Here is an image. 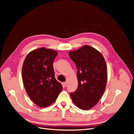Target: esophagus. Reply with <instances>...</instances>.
Wrapping results in <instances>:
<instances>
[{
    "label": "esophagus",
    "instance_id": "esophagus-1",
    "mask_svg": "<svg viewBox=\"0 0 134 134\" xmlns=\"http://www.w3.org/2000/svg\"><path fill=\"white\" fill-rule=\"evenodd\" d=\"M66 86H67V83H66V82H64V83H63V86L64 87H66Z\"/></svg>",
    "mask_w": 134,
    "mask_h": 134
}]
</instances>
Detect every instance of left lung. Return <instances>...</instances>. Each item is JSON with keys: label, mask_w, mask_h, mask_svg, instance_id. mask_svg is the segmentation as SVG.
<instances>
[{"label": "left lung", "mask_w": 134, "mask_h": 134, "mask_svg": "<svg viewBox=\"0 0 134 134\" xmlns=\"http://www.w3.org/2000/svg\"><path fill=\"white\" fill-rule=\"evenodd\" d=\"M76 65L78 86L70 93L72 102L80 109L88 110L98 103L106 88L107 65L98 50L86 45L69 52Z\"/></svg>", "instance_id": "1"}]
</instances>
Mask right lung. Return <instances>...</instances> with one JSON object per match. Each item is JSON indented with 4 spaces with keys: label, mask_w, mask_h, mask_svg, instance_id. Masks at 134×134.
<instances>
[{
    "label": "right lung",
    "mask_w": 134,
    "mask_h": 134,
    "mask_svg": "<svg viewBox=\"0 0 134 134\" xmlns=\"http://www.w3.org/2000/svg\"><path fill=\"white\" fill-rule=\"evenodd\" d=\"M58 52L42 47L30 52L24 61L22 80L31 99L40 107L54 103L63 90L56 80L53 62Z\"/></svg>",
    "instance_id": "right-lung-1"
}]
</instances>
